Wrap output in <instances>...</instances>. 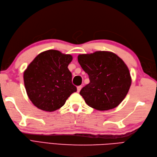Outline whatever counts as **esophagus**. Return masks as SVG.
<instances>
[{
	"instance_id": "34e87169",
	"label": "esophagus",
	"mask_w": 157,
	"mask_h": 157,
	"mask_svg": "<svg viewBox=\"0 0 157 157\" xmlns=\"http://www.w3.org/2000/svg\"><path fill=\"white\" fill-rule=\"evenodd\" d=\"M81 88H82V86H78L77 87V92H79L80 91V90H81Z\"/></svg>"
}]
</instances>
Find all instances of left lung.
<instances>
[{
	"instance_id": "left-lung-1",
	"label": "left lung",
	"mask_w": 157,
	"mask_h": 157,
	"mask_svg": "<svg viewBox=\"0 0 157 157\" xmlns=\"http://www.w3.org/2000/svg\"><path fill=\"white\" fill-rule=\"evenodd\" d=\"M78 61L90 79L80 92L87 105L99 111L119 105L132 83L129 69L123 60L113 52L97 51L78 55Z\"/></svg>"
}]
</instances>
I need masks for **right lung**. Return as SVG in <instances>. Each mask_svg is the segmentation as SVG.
<instances>
[{"instance_id": "1", "label": "right lung", "mask_w": 157, "mask_h": 157, "mask_svg": "<svg viewBox=\"0 0 157 157\" xmlns=\"http://www.w3.org/2000/svg\"><path fill=\"white\" fill-rule=\"evenodd\" d=\"M73 59L69 54L55 50L39 54L23 73L27 96L33 105L52 112L62 107L77 87L72 84L68 65Z\"/></svg>"}]
</instances>
